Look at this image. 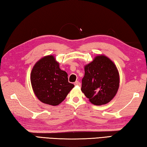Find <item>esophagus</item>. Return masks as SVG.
<instances>
[{
	"label": "esophagus",
	"instance_id": "34e87169",
	"mask_svg": "<svg viewBox=\"0 0 147 147\" xmlns=\"http://www.w3.org/2000/svg\"><path fill=\"white\" fill-rule=\"evenodd\" d=\"M74 85H77V86H80V85H81V83H80L78 81H76L75 82H74Z\"/></svg>",
	"mask_w": 147,
	"mask_h": 147
}]
</instances>
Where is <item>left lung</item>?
Returning <instances> with one entry per match:
<instances>
[{
	"label": "left lung",
	"instance_id": "left-lung-1",
	"mask_svg": "<svg viewBox=\"0 0 147 147\" xmlns=\"http://www.w3.org/2000/svg\"><path fill=\"white\" fill-rule=\"evenodd\" d=\"M82 92L92 104L106 105L115 96L120 85L118 69L112 60L104 55L94 57L84 66Z\"/></svg>",
	"mask_w": 147,
	"mask_h": 147
}]
</instances>
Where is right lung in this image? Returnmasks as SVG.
Masks as SVG:
<instances>
[{
    "label": "right lung",
    "mask_w": 147,
    "mask_h": 147,
    "mask_svg": "<svg viewBox=\"0 0 147 147\" xmlns=\"http://www.w3.org/2000/svg\"><path fill=\"white\" fill-rule=\"evenodd\" d=\"M30 82L40 101L51 106L60 104L74 85L68 82L67 73L60 69L52 55L43 57L32 69Z\"/></svg>",
    "instance_id": "obj_1"
}]
</instances>
